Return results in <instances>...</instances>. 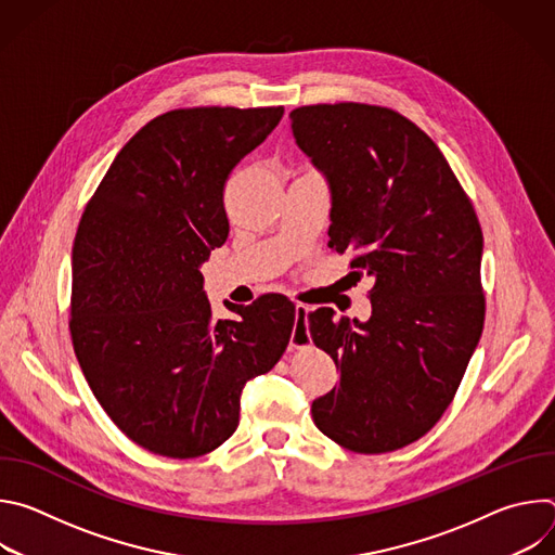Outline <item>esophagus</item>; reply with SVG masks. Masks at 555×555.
Segmentation results:
<instances>
[{
    "label": "esophagus",
    "instance_id": "34e87169",
    "mask_svg": "<svg viewBox=\"0 0 555 555\" xmlns=\"http://www.w3.org/2000/svg\"><path fill=\"white\" fill-rule=\"evenodd\" d=\"M307 313H309V307H307V305L298 302V305L294 307V315H296V321H298L300 325L307 321ZM309 340H311L309 332H307V330H305V332L300 330V332H294V334H292V340H289V345H292V347H300L302 343H309Z\"/></svg>",
    "mask_w": 555,
    "mask_h": 555
}]
</instances>
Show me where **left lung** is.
I'll use <instances>...</instances> for the list:
<instances>
[{
  "label": "left lung",
  "mask_w": 555,
  "mask_h": 555,
  "mask_svg": "<svg viewBox=\"0 0 555 555\" xmlns=\"http://www.w3.org/2000/svg\"><path fill=\"white\" fill-rule=\"evenodd\" d=\"M289 118L330 184V248L375 281L364 323L334 321L332 307L309 313L315 347L340 369L311 404L313 424L360 454L404 448L446 413L483 332L477 212L439 146L402 114L338 103Z\"/></svg>",
  "instance_id": "left-lung-1"
}]
</instances>
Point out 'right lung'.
Instances as JSON below:
<instances>
[{"instance_id":"1","label":"right lung","mask_w":555,"mask_h":555,"mask_svg":"<svg viewBox=\"0 0 555 555\" xmlns=\"http://www.w3.org/2000/svg\"><path fill=\"white\" fill-rule=\"evenodd\" d=\"M283 107L176 109L146 122L114 157L72 248L74 353L112 422L153 454L193 459L240 426L248 379L283 356L294 302L268 294L225 302L215 321L202 263L228 240L230 171Z\"/></svg>"}]
</instances>
